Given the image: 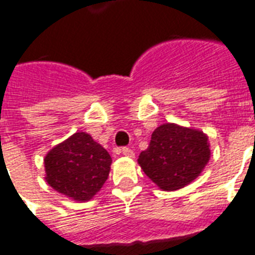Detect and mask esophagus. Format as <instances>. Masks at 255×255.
<instances>
[{"label":"esophagus","instance_id":"obj_1","mask_svg":"<svg viewBox=\"0 0 255 255\" xmlns=\"http://www.w3.org/2000/svg\"><path fill=\"white\" fill-rule=\"evenodd\" d=\"M122 152H123V155H126V156H133L135 154H133V151L129 148V147H123L122 148Z\"/></svg>","mask_w":255,"mask_h":255}]
</instances>
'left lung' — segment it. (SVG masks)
<instances>
[{
	"label": "left lung",
	"instance_id": "1",
	"mask_svg": "<svg viewBox=\"0 0 255 255\" xmlns=\"http://www.w3.org/2000/svg\"><path fill=\"white\" fill-rule=\"evenodd\" d=\"M208 137L192 128L163 124L152 132L150 144L139 155L146 175L163 190L188 185L208 163Z\"/></svg>",
	"mask_w": 255,
	"mask_h": 255
}]
</instances>
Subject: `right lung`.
<instances>
[{
  "mask_svg": "<svg viewBox=\"0 0 255 255\" xmlns=\"http://www.w3.org/2000/svg\"><path fill=\"white\" fill-rule=\"evenodd\" d=\"M111 163L108 151L89 133L77 132L46 155V181L62 195L86 201L103 188Z\"/></svg>",
  "mask_w": 255,
  "mask_h": 255,
  "instance_id": "add662e5",
  "label": "right lung"
}]
</instances>
